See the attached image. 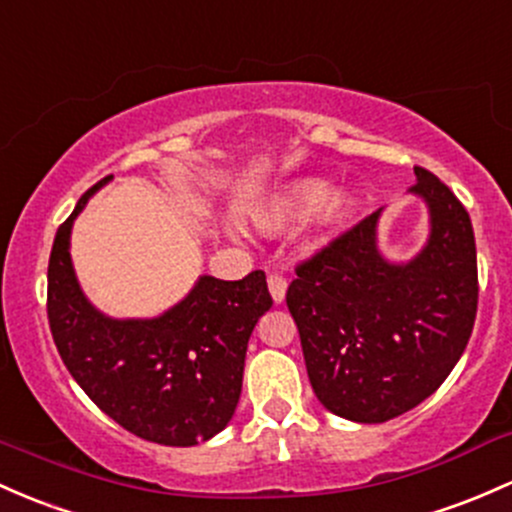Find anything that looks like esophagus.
I'll use <instances>...</instances> for the list:
<instances>
[{
	"label": "esophagus",
	"instance_id": "esophagus-1",
	"mask_svg": "<svg viewBox=\"0 0 512 512\" xmlns=\"http://www.w3.org/2000/svg\"><path fill=\"white\" fill-rule=\"evenodd\" d=\"M268 290H271V298L276 305L285 300V293H288V280L283 276H278V273H271L268 276Z\"/></svg>",
	"mask_w": 512,
	"mask_h": 512
}]
</instances>
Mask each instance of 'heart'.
Returning <instances> with one entry per match:
<instances>
[{
    "label": "heart",
    "mask_w": 512,
    "mask_h": 512,
    "mask_svg": "<svg viewBox=\"0 0 512 512\" xmlns=\"http://www.w3.org/2000/svg\"><path fill=\"white\" fill-rule=\"evenodd\" d=\"M312 212H317V232L334 236L349 224L354 214V197L349 192L332 195V183L324 178H300L258 207L254 219L261 227L273 229L300 222Z\"/></svg>",
    "instance_id": "1"
}]
</instances>
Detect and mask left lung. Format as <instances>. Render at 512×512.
<instances>
[{
  "instance_id": "obj_1",
  "label": "left lung",
  "mask_w": 512,
  "mask_h": 512,
  "mask_svg": "<svg viewBox=\"0 0 512 512\" xmlns=\"http://www.w3.org/2000/svg\"><path fill=\"white\" fill-rule=\"evenodd\" d=\"M408 195L425 202V244L383 254L381 210L298 266L288 310L317 400L351 422H388L444 383L476 320V241L469 212L430 170Z\"/></svg>"
}]
</instances>
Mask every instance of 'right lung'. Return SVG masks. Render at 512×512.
<instances>
[{"label": "right lung", "instance_id": "obj_1", "mask_svg": "<svg viewBox=\"0 0 512 512\" xmlns=\"http://www.w3.org/2000/svg\"><path fill=\"white\" fill-rule=\"evenodd\" d=\"M100 180L60 224L48 261V322L70 376L124 430L166 447H195L234 417L249 337L271 310L266 273L200 276L156 317H109L82 293L70 234Z\"/></svg>", "mask_w": 512, "mask_h": 512}]
</instances>
